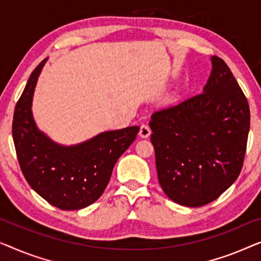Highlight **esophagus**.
I'll use <instances>...</instances> for the list:
<instances>
[{"label": "esophagus", "instance_id": "34e87169", "mask_svg": "<svg viewBox=\"0 0 261 261\" xmlns=\"http://www.w3.org/2000/svg\"><path fill=\"white\" fill-rule=\"evenodd\" d=\"M150 134H151V130H150L149 125H146V124H143L141 125V130H139V136L143 138H148Z\"/></svg>", "mask_w": 261, "mask_h": 261}]
</instances>
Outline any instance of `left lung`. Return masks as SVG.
<instances>
[{
	"label": "left lung",
	"instance_id": "1",
	"mask_svg": "<svg viewBox=\"0 0 261 261\" xmlns=\"http://www.w3.org/2000/svg\"><path fill=\"white\" fill-rule=\"evenodd\" d=\"M203 92L151 116V143L157 176L174 202L201 207L233 185L244 166L249 131V106L221 58Z\"/></svg>",
	"mask_w": 261,
	"mask_h": 261
}]
</instances>
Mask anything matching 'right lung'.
<instances>
[{
  "mask_svg": "<svg viewBox=\"0 0 261 261\" xmlns=\"http://www.w3.org/2000/svg\"><path fill=\"white\" fill-rule=\"evenodd\" d=\"M45 61L33 71L16 102L14 145L28 185L54 207L75 211L101 196L117 160L134 143L139 126L102 132L74 146H62L50 141L38 130L31 109L36 80Z\"/></svg>",
  "mask_w": 261,
  "mask_h": 261,
  "instance_id": "obj_1",
  "label": "right lung"
}]
</instances>
